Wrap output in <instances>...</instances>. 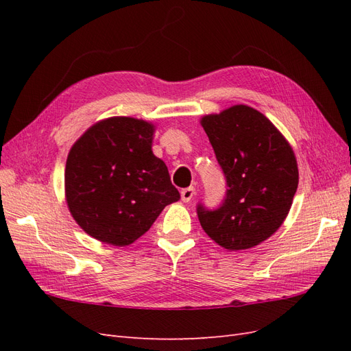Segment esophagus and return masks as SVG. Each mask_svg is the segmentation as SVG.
<instances>
[{
    "label": "esophagus",
    "mask_w": 351,
    "mask_h": 351,
    "mask_svg": "<svg viewBox=\"0 0 351 351\" xmlns=\"http://www.w3.org/2000/svg\"><path fill=\"white\" fill-rule=\"evenodd\" d=\"M195 187H187V189H183L182 192H180V195H182V200L183 202H190L192 200V197L195 196Z\"/></svg>",
    "instance_id": "obj_1"
}]
</instances>
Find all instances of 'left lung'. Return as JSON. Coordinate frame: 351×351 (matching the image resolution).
Wrapping results in <instances>:
<instances>
[{"label":"left lung","mask_w":351,"mask_h":351,"mask_svg":"<svg viewBox=\"0 0 351 351\" xmlns=\"http://www.w3.org/2000/svg\"><path fill=\"white\" fill-rule=\"evenodd\" d=\"M227 180L219 208L197 205L206 234L227 250L258 246L277 231L293 204L299 169L290 143L267 117L247 105L202 117Z\"/></svg>","instance_id":"left-lung-1"}]
</instances>
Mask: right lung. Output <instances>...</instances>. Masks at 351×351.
Instances as JSON below:
<instances>
[{"instance_id": "obj_1", "label": "right lung", "mask_w": 351, "mask_h": 351, "mask_svg": "<svg viewBox=\"0 0 351 351\" xmlns=\"http://www.w3.org/2000/svg\"><path fill=\"white\" fill-rule=\"evenodd\" d=\"M155 125L132 117L98 121L71 146L66 162V200L89 236L129 246L180 199L168 168L152 152Z\"/></svg>"}]
</instances>
